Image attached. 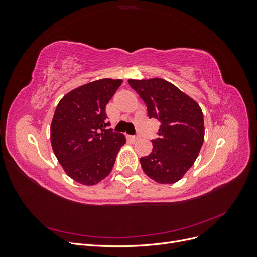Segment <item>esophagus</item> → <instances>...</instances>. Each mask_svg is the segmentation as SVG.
I'll return each instance as SVG.
<instances>
[{
	"label": "esophagus",
	"instance_id": "obj_1",
	"mask_svg": "<svg viewBox=\"0 0 257 257\" xmlns=\"http://www.w3.org/2000/svg\"><path fill=\"white\" fill-rule=\"evenodd\" d=\"M127 138H128V141L132 142V143H135V142L137 141V139H138L136 136H130V135L127 136Z\"/></svg>",
	"mask_w": 257,
	"mask_h": 257
}]
</instances>
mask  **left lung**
<instances>
[{
    "instance_id": "left-lung-1",
    "label": "left lung",
    "mask_w": 257,
    "mask_h": 257,
    "mask_svg": "<svg viewBox=\"0 0 257 257\" xmlns=\"http://www.w3.org/2000/svg\"><path fill=\"white\" fill-rule=\"evenodd\" d=\"M150 118L161 121L152 152L141 159L145 174L162 184L183 178L196 161L205 138L204 115L195 99L162 78L128 79Z\"/></svg>"
}]
</instances>
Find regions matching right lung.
Returning <instances> with one entry per match:
<instances>
[{"label": "right lung", "instance_id": "1", "mask_svg": "<svg viewBox=\"0 0 257 257\" xmlns=\"http://www.w3.org/2000/svg\"><path fill=\"white\" fill-rule=\"evenodd\" d=\"M122 79L103 78L76 88L60 99L50 125L51 147L68 177L94 185L111 173L126 138L105 130L106 105Z\"/></svg>", "mask_w": 257, "mask_h": 257}]
</instances>
